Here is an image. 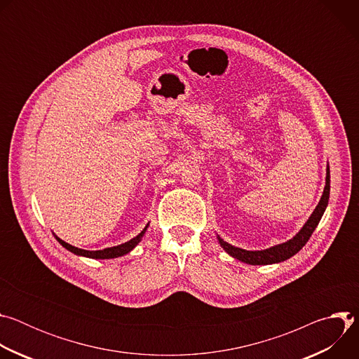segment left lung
I'll use <instances>...</instances> for the list:
<instances>
[{"mask_svg":"<svg viewBox=\"0 0 359 359\" xmlns=\"http://www.w3.org/2000/svg\"><path fill=\"white\" fill-rule=\"evenodd\" d=\"M328 200H330V166H327V177H325V187L321 196L320 203L317 204L316 210L313 212V215L310 216V219L305 222V224L302 226V229L288 241L273 245L270 248L266 250H257V251H250V250H244L240 247H234L229 243H226L223 238H220V236H217V240L220 243V245L224 248V251L227 254H230L231 257L245 263V264H251V266H267V264H276V263H281L288 260L290 257H292L294 254H297L305 244L306 241L310 240L311 234L314 233L316 227L318 226L327 206H328Z\"/></svg>","mask_w":359,"mask_h":359,"instance_id":"8db88e82","label":"left lung"}]
</instances>
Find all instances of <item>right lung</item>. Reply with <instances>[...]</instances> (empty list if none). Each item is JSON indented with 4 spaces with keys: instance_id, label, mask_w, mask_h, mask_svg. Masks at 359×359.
<instances>
[{
    "instance_id": "obj_1",
    "label": "right lung",
    "mask_w": 359,
    "mask_h": 359,
    "mask_svg": "<svg viewBox=\"0 0 359 359\" xmlns=\"http://www.w3.org/2000/svg\"><path fill=\"white\" fill-rule=\"evenodd\" d=\"M147 227H149V223L146 224V227H144L136 237H133L132 240H129V241H126V243H123V244L114 245V247H108V248H104V250H93V251L74 247V245L65 243L64 240H61L58 236H55V234H54V236H55V238L58 240V243H60L62 247H65L68 251H71V252H74V254H76V255H82V257L95 259V260H105V259L122 257V255L130 252V251L140 243V240L143 238V236H144Z\"/></svg>"
}]
</instances>
